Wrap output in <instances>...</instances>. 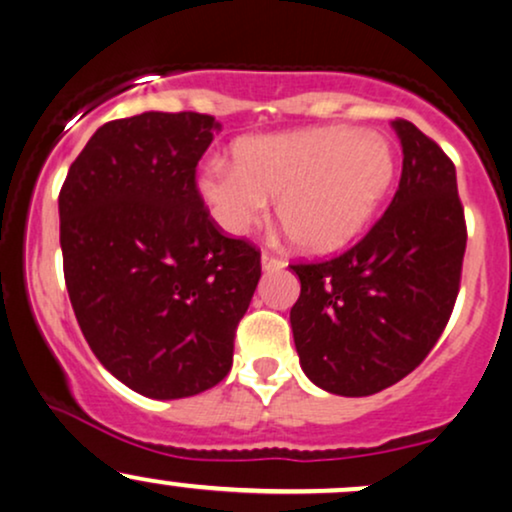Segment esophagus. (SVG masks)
<instances>
[{
    "label": "esophagus",
    "instance_id": "34e87169",
    "mask_svg": "<svg viewBox=\"0 0 512 512\" xmlns=\"http://www.w3.org/2000/svg\"><path fill=\"white\" fill-rule=\"evenodd\" d=\"M261 266H263V270H280V268H285V261H282L280 256L270 254V251H263Z\"/></svg>",
    "mask_w": 512,
    "mask_h": 512
}]
</instances>
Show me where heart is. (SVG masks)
Segmentation results:
<instances>
[{
	"label": "heart",
	"instance_id": "b5f03b06",
	"mask_svg": "<svg viewBox=\"0 0 512 512\" xmlns=\"http://www.w3.org/2000/svg\"><path fill=\"white\" fill-rule=\"evenodd\" d=\"M237 163L211 159L199 192L230 235L277 218L304 251H332L363 230L394 180V151L382 135L344 125L266 135L235 147Z\"/></svg>",
	"mask_w": 512,
	"mask_h": 512
}]
</instances>
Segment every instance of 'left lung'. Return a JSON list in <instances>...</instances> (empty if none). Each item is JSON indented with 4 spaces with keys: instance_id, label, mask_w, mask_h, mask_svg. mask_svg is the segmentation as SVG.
Wrapping results in <instances>:
<instances>
[{
    "instance_id": "left-lung-1",
    "label": "left lung",
    "mask_w": 512,
    "mask_h": 512,
    "mask_svg": "<svg viewBox=\"0 0 512 512\" xmlns=\"http://www.w3.org/2000/svg\"><path fill=\"white\" fill-rule=\"evenodd\" d=\"M394 130L403 168L384 216L344 254L292 266L301 368L339 396L377 394L418 368L458 299L468 227L456 166L410 121Z\"/></svg>"
}]
</instances>
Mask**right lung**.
Returning <instances> with one entry per match:
<instances>
[{
	"mask_svg": "<svg viewBox=\"0 0 512 512\" xmlns=\"http://www.w3.org/2000/svg\"><path fill=\"white\" fill-rule=\"evenodd\" d=\"M220 125L147 111L104 123L59 192L68 296L99 363L149 399H185L232 368L261 251L227 237L197 187Z\"/></svg>",
	"mask_w": 512,
	"mask_h": 512,
	"instance_id": "obj_1",
	"label": "right lung"
}]
</instances>
